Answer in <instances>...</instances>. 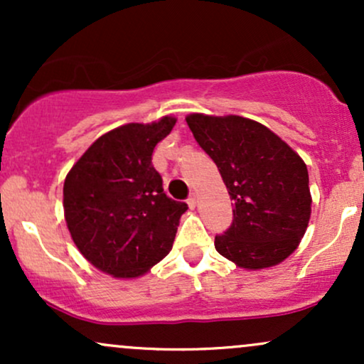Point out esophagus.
Returning <instances> with one entry per match:
<instances>
[{
	"instance_id": "1",
	"label": "esophagus",
	"mask_w": 364,
	"mask_h": 364,
	"mask_svg": "<svg viewBox=\"0 0 364 364\" xmlns=\"http://www.w3.org/2000/svg\"><path fill=\"white\" fill-rule=\"evenodd\" d=\"M188 205H190V208H195L196 207V195L195 193H190V196H188Z\"/></svg>"
}]
</instances>
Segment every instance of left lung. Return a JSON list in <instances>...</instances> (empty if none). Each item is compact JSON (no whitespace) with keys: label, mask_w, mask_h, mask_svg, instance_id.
<instances>
[{"label":"left lung","mask_w":364,"mask_h":364,"mask_svg":"<svg viewBox=\"0 0 364 364\" xmlns=\"http://www.w3.org/2000/svg\"><path fill=\"white\" fill-rule=\"evenodd\" d=\"M196 144L215 162L232 200V224L215 250L243 269L281 263L298 248L311 214L308 169L286 141L241 116L190 114Z\"/></svg>","instance_id":"8db88e82"}]
</instances>
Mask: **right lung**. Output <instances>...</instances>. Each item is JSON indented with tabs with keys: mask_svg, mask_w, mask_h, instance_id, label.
<instances>
[{
	"mask_svg": "<svg viewBox=\"0 0 364 364\" xmlns=\"http://www.w3.org/2000/svg\"><path fill=\"white\" fill-rule=\"evenodd\" d=\"M176 119L129 123L99 136L63 186L70 235L83 257L114 277H136L173 248L185 202L164 193L152 152Z\"/></svg>",
	"mask_w": 364,
	"mask_h": 364,
	"instance_id": "add662e5",
	"label": "right lung"
}]
</instances>
